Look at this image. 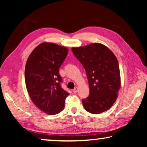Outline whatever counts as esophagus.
Wrapping results in <instances>:
<instances>
[{
  "label": "esophagus",
  "mask_w": 147,
  "mask_h": 147,
  "mask_svg": "<svg viewBox=\"0 0 147 147\" xmlns=\"http://www.w3.org/2000/svg\"><path fill=\"white\" fill-rule=\"evenodd\" d=\"M78 88H74V89H73V92H74V93H76L77 92H78Z\"/></svg>",
  "instance_id": "34e87169"
}]
</instances>
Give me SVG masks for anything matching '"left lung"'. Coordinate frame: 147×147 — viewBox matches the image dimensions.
Instances as JSON below:
<instances>
[{
  "mask_svg": "<svg viewBox=\"0 0 147 147\" xmlns=\"http://www.w3.org/2000/svg\"><path fill=\"white\" fill-rule=\"evenodd\" d=\"M72 52L84 66L88 79L89 94L82 99L84 108L93 114L108 110L115 103L121 87L117 59L100 43L72 48Z\"/></svg>",
  "mask_w": 147,
  "mask_h": 147,
  "instance_id": "obj_1",
  "label": "left lung"
}]
</instances>
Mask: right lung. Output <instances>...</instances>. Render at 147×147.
I'll return each instance as SVG.
<instances>
[{"instance_id":"right-lung-1","label":"right lung","mask_w":147,"mask_h":147,"mask_svg":"<svg viewBox=\"0 0 147 147\" xmlns=\"http://www.w3.org/2000/svg\"><path fill=\"white\" fill-rule=\"evenodd\" d=\"M68 49L58 45L43 43L32 52L26 61L24 75L30 97L39 109L49 115L63 110L69 93L61 88L59 69Z\"/></svg>"}]
</instances>
